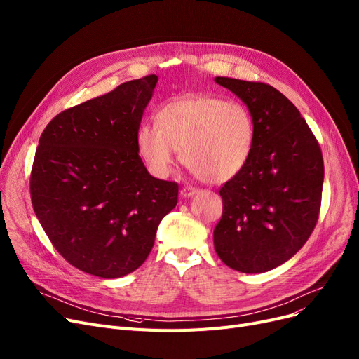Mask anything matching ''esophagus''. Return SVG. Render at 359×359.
Masks as SVG:
<instances>
[{"mask_svg": "<svg viewBox=\"0 0 359 359\" xmlns=\"http://www.w3.org/2000/svg\"><path fill=\"white\" fill-rule=\"evenodd\" d=\"M195 194H198V189L196 188H192V186H184V188L180 191V195L183 198H191L194 196Z\"/></svg>", "mask_w": 359, "mask_h": 359, "instance_id": "esophagus-1", "label": "esophagus"}]
</instances>
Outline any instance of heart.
Instances as JSON below:
<instances>
[{"label":"heart","mask_w":359,"mask_h":359,"mask_svg":"<svg viewBox=\"0 0 359 359\" xmlns=\"http://www.w3.org/2000/svg\"><path fill=\"white\" fill-rule=\"evenodd\" d=\"M157 123H144L137 147L154 176L170 173L177 151L182 163L207 183H226L249 161L255 139L251 111L241 102L189 95L161 108Z\"/></svg>","instance_id":"b5f03b06"}]
</instances>
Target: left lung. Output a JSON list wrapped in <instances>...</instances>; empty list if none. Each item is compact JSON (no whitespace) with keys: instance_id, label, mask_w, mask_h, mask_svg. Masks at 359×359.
Returning a JSON list of instances; mask_svg holds the SVG:
<instances>
[{"instance_id":"left-lung-1","label":"left lung","mask_w":359,"mask_h":359,"mask_svg":"<svg viewBox=\"0 0 359 359\" xmlns=\"http://www.w3.org/2000/svg\"><path fill=\"white\" fill-rule=\"evenodd\" d=\"M214 81L235 93L255 123L248 164L220 189L223 217L214 248L233 270L266 273L298 252L317 224L321 149L298 108L276 88L220 76Z\"/></svg>"}]
</instances>
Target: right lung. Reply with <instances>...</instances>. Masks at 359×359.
<instances>
[{
  "label": "right lung",
  "mask_w": 359,
  "mask_h": 359,
  "mask_svg": "<svg viewBox=\"0 0 359 359\" xmlns=\"http://www.w3.org/2000/svg\"><path fill=\"white\" fill-rule=\"evenodd\" d=\"M158 77L118 85L55 116L30 175L38 220L73 267L118 278L148 258L179 184L148 173L137 130Z\"/></svg>",
  "instance_id": "right-lung-1"
}]
</instances>
